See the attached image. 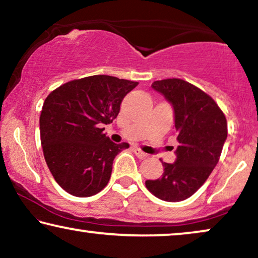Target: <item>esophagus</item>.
Instances as JSON below:
<instances>
[{
    "instance_id": "esophagus-1",
    "label": "esophagus",
    "mask_w": 258,
    "mask_h": 258,
    "mask_svg": "<svg viewBox=\"0 0 258 258\" xmlns=\"http://www.w3.org/2000/svg\"><path fill=\"white\" fill-rule=\"evenodd\" d=\"M134 153H135L136 156L139 157V158H141V160H144V158H147L148 156H149V155L146 154V153H144V151H142V150L140 149V148H137V147L134 148Z\"/></svg>"
}]
</instances>
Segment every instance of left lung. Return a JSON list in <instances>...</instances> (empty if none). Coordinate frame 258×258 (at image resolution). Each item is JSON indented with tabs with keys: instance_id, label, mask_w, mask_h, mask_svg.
I'll return each instance as SVG.
<instances>
[{
	"instance_id": "8db88e82",
	"label": "left lung",
	"mask_w": 258,
	"mask_h": 258,
	"mask_svg": "<svg viewBox=\"0 0 258 258\" xmlns=\"http://www.w3.org/2000/svg\"><path fill=\"white\" fill-rule=\"evenodd\" d=\"M151 87L172 105L179 146L174 163L162 162V177L148 179L146 186L157 199L179 202L194 195L216 167L228 136L227 119L209 95L186 81H155Z\"/></svg>"
}]
</instances>
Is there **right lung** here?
<instances>
[{
  "label": "right lung",
  "mask_w": 258,
  "mask_h": 258,
  "mask_svg": "<svg viewBox=\"0 0 258 258\" xmlns=\"http://www.w3.org/2000/svg\"><path fill=\"white\" fill-rule=\"evenodd\" d=\"M137 84L94 75L62 84L45 98L40 116L43 155L70 195L89 197L108 184L114 158L129 144L111 142L102 125L117 117L122 100Z\"/></svg>",
  "instance_id": "1"
}]
</instances>
